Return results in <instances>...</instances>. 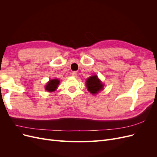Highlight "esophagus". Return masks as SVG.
<instances>
[{
    "label": "esophagus",
    "instance_id": "34e87169",
    "mask_svg": "<svg viewBox=\"0 0 157 157\" xmlns=\"http://www.w3.org/2000/svg\"><path fill=\"white\" fill-rule=\"evenodd\" d=\"M77 73H76L75 72V71H74V72H73L72 73V76H73V77H77Z\"/></svg>",
    "mask_w": 157,
    "mask_h": 157
}]
</instances>
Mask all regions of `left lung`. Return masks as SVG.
I'll use <instances>...</instances> for the list:
<instances>
[{
  "label": "left lung",
  "mask_w": 157,
  "mask_h": 157,
  "mask_svg": "<svg viewBox=\"0 0 157 157\" xmlns=\"http://www.w3.org/2000/svg\"><path fill=\"white\" fill-rule=\"evenodd\" d=\"M86 88L92 94H98L101 90H103V84L98 77L97 75H93L86 80Z\"/></svg>",
  "instance_id": "obj_1"
}]
</instances>
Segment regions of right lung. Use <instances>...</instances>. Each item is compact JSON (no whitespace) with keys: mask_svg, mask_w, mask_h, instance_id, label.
Wrapping results in <instances>:
<instances>
[{"mask_svg":"<svg viewBox=\"0 0 157 157\" xmlns=\"http://www.w3.org/2000/svg\"><path fill=\"white\" fill-rule=\"evenodd\" d=\"M59 84V80H58V78L50 80L48 82H47L45 86V90L48 92H54L56 90L57 88H58Z\"/></svg>","mask_w":157,"mask_h":157,"instance_id":"obj_1","label":"right lung"}]
</instances>
